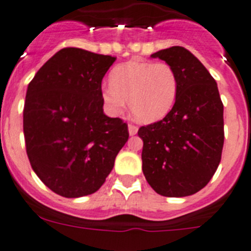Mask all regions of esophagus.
Here are the masks:
<instances>
[{"label":"esophagus","instance_id":"esophagus-1","mask_svg":"<svg viewBox=\"0 0 251 251\" xmlns=\"http://www.w3.org/2000/svg\"><path fill=\"white\" fill-rule=\"evenodd\" d=\"M128 131H129V135H135L138 133V126H134V125H129L128 126Z\"/></svg>","mask_w":251,"mask_h":251}]
</instances>
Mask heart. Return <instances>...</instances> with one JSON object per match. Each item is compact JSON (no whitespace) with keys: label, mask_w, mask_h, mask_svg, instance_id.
<instances>
[{"label":"heart","mask_w":251,"mask_h":251,"mask_svg":"<svg viewBox=\"0 0 251 251\" xmlns=\"http://www.w3.org/2000/svg\"><path fill=\"white\" fill-rule=\"evenodd\" d=\"M110 84L101 90V99L108 112L120 116L126 107L136 121L153 123L162 120L175 105L179 80L175 68L166 62L131 59L115 67Z\"/></svg>","instance_id":"heart-1"}]
</instances>
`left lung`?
<instances>
[{
	"label": "left lung",
	"mask_w": 251,
	"mask_h": 251,
	"mask_svg": "<svg viewBox=\"0 0 251 251\" xmlns=\"http://www.w3.org/2000/svg\"><path fill=\"white\" fill-rule=\"evenodd\" d=\"M151 57L175 68L179 90L162 121L139 129L143 172L157 194L189 197L210 182L220 165L223 103L215 79L189 50L172 46Z\"/></svg>",
	"instance_id": "left-lung-1"
}]
</instances>
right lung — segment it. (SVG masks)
<instances>
[{"label": "right lung", "mask_w": 251, "mask_h": 251, "mask_svg": "<svg viewBox=\"0 0 251 251\" xmlns=\"http://www.w3.org/2000/svg\"><path fill=\"white\" fill-rule=\"evenodd\" d=\"M115 57L59 50L29 83L23 129L41 182L64 198L90 195L111 173L128 126L103 113L101 83Z\"/></svg>", "instance_id": "1"}]
</instances>
